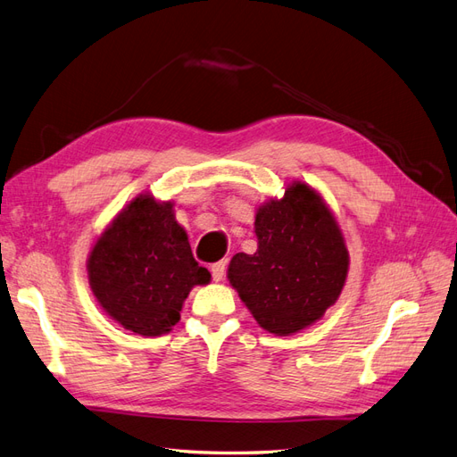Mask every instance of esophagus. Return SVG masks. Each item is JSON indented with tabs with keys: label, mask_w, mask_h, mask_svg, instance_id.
Instances as JSON below:
<instances>
[{
	"label": "esophagus",
	"mask_w": 457,
	"mask_h": 457,
	"mask_svg": "<svg viewBox=\"0 0 457 457\" xmlns=\"http://www.w3.org/2000/svg\"><path fill=\"white\" fill-rule=\"evenodd\" d=\"M225 270H227V261H219L215 265H212V276L215 282H220L225 278Z\"/></svg>",
	"instance_id": "esophagus-1"
}]
</instances>
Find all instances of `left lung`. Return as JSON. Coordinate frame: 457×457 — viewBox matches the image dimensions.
I'll list each match as a JSON object with an SVG mask.
<instances>
[{
    "label": "left lung",
    "mask_w": 457,
    "mask_h": 457,
    "mask_svg": "<svg viewBox=\"0 0 457 457\" xmlns=\"http://www.w3.org/2000/svg\"><path fill=\"white\" fill-rule=\"evenodd\" d=\"M255 253H237L227 270L257 324L294 336L336 305L349 274V250L334 212L305 181L255 212Z\"/></svg>",
    "instance_id": "left-lung-1"
}]
</instances>
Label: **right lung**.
Wrapping results in <instances>:
<instances>
[{
    "mask_svg": "<svg viewBox=\"0 0 457 457\" xmlns=\"http://www.w3.org/2000/svg\"><path fill=\"white\" fill-rule=\"evenodd\" d=\"M87 280L99 307L143 337L170 334L185 299L212 274L192 257L175 204L143 192L103 228L87 255Z\"/></svg>",
    "mask_w": 457,
    "mask_h": 457,
    "instance_id": "obj_1",
    "label": "right lung"
}]
</instances>
